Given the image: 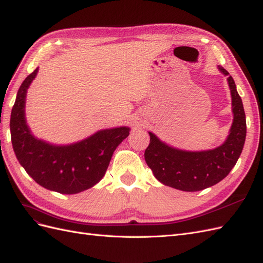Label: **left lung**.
Returning <instances> with one entry per match:
<instances>
[{
    "mask_svg": "<svg viewBox=\"0 0 263 263\" xmlns=\"http://www.w3.org/2000/svg\"><path fill=\"white\" fill-rule=\"evenodd\" d=\"M227 76L232 95L234 119L226 140L214 149L189 151L174 148L149 132L150 144L145 151V160L155 178L170 187L195 192L217 184L228 176L242 151L246 140V114L241 98L228 71L217 66Z\"/></svg>",
    "mask_w": 263,
    "mask_h": 263,
    "instance_id": "1",
    "label": "left lung"
}]
</instances>
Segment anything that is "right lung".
Listing matches in <instances>:
<instances>
[{"mask_svg":"<svg viewBox=\"0 0 263 263\" xmlns=\"http://www.w3.org/2000/svg\"><path fill=\"white\" fill-rule=\"evenodd\" d=\"M38 68L20 86L11 113V138L21 165L43 187L61 194H77L104 177L115 149L128 137L127 126L106 128L74 144L53 145L35 137L26 122L27 90Z\"/></svg>","mask_w":263,"mask_h":263,"instance_id":"right-lung-1","label":"right lung"}]
</instances>
